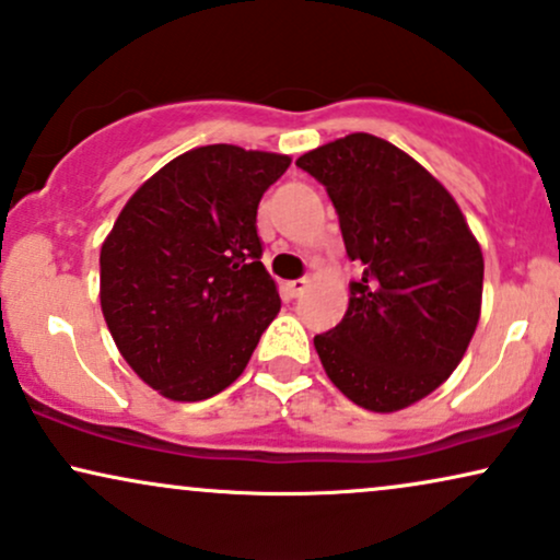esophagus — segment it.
<instances>
[{
  "mask_svg": "<svg viewBox=\"0 0 560 560\" xmlns=\"http://www.w3.org/2000/svg\"><path fill=\"white\" fill-rule=\"evenodd\" d=\"M306 285H308L306 278L288 280V282H285V291H288V295H293V299H299V295H301L303 291H306Z\"/></svg>",
  "mask_w": 560,
  "mask_h": 560,
  "instance_id": "34e87169",
  "label": "esophagus"
}]
</instances>
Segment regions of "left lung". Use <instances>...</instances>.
Wrapping results in <instances>:
<instances>
[{
	"label": "left lung",
	"mask_w": 560,
	"mask_h": 560,
	"mask_svg": "<svg viewBox=\"0 0 560 560\" xmlns=\"http://www.w3.org/2000/svg\"><path fill=\"white\" fill-rule=\"evenodd\" d=\"M295 165L327 186L363 267L342 322L314 337L324 371L358 407L405 410L467 353L482 303L478 238L444 184L382 137H340Z\"/></svg>",
	"instance_id": "obj_1"
}]
</instances>
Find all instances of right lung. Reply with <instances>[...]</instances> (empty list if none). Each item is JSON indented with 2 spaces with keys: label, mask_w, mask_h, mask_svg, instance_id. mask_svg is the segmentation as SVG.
Instances as JSON below:
<instances>
[{
  "label": "right lung",
  "mask_w": 560,
  "mask_h": 560,
  "mask_svg": "<svg viewBox=\"0 0 560 560\" xmlns=\"http://www.w3.org/2000/svg\"><path fill=\"white\" fill-rule=\"evenodd\" d=\"M288 165L236 144L189 150L129 197L103 241V319L158 395L199 402L223 392L278 316L257 207Z\"/></svg>",
  "instance_id": "1"
}]
</instances>
